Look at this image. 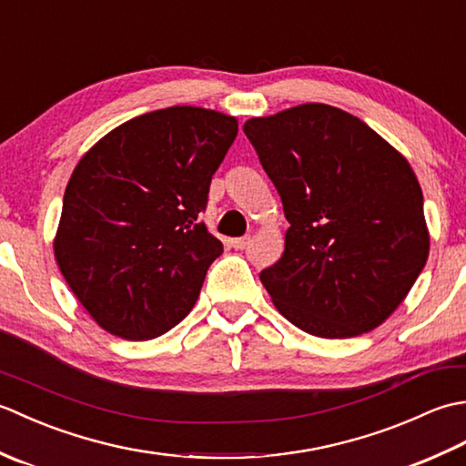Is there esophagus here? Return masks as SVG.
I'll use <instances>...</instances> for the list:
<instances>
[{
  "label": "esophagus",
  "instance_id": "1",
  "mask_svg": "<svg viewBox=\"0 0 466 466\" xmlns=\"http://www.w3.org/2000/svg\"><path fill=\"white\" fill-rule=\"evenodd\" d=\"M230 244H232V248H236V250H244L246 246L250 244V236H240V238H232Z\"/></svg>",
  "mask_w": 466,
  "mask_h": 466
}]
</instances>
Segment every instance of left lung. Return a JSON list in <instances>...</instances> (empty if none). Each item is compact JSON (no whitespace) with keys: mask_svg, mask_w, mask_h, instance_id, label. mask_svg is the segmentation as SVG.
<instances>
[{"mask_svg":"<svg viewBox=\"0 0 466 466\" xmlns=\"http://www.w3.org/2000/svg\"><path fill=\"white\" fill-rule=\"evenodd\" d=\"M244 134L280 194L282 258L260 272L286 320L350 339L397 310L429 258L422 190L372 127L326 104L252 117Z\"/></svg>","mask_w":466,"mask_h":466,"instance_id":"1","label":"left lung"}]
</instances>
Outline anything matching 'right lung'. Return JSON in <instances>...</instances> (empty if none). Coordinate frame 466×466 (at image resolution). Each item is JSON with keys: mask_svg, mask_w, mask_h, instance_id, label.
<instances>
[{"mask_svg": "<svg viewBox=\"0 0 466 466\" xmlns=\"http://www.w3.org/2000/svg\"><path fill=\"white\" fill-rule=\"evenodd\" d=\"M236 134L232 116L172 106L117 126L76 166L54 252L102 329L150 340L192 310L224 252L200 214Z\"/></svg>", "mask_w": 466, "mask_h": 466, "instance_id": "right-lung-1", "label": "right lung"}]
</instances>
